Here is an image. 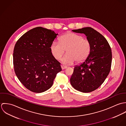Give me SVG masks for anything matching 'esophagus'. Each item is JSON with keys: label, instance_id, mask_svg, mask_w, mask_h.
I'll return each mask as SVG.
<instances>
[{"label": "esophagus", "instance_id": "esophagus-1", "mask_svg": "<svg viewBox=\"0 0 126 126\" xmlns=\"http://www.w3.org/2000/svg\"><path fill=\"white\" fill-rule=\"evenodd\" d=\"M61 68L63 70V69H64L65 68H67V66H65V65H61Z\"/></svg>", "mask_w": 126, "mask_h": 126}]
</instances>
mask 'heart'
Returning a JSON list of instances; mask_svg holds the SVG:
<instances>
[{
    "label": "heart",
    "instance_id": "1",
    "mask_svg": "<svg viewBox=\"0 0 126 126\" xmlns=\"http://www.w3.org/2000/svg\"><path fill=\"white\" fill-rule=\"evenodd\" d=\"M90 41L79 34L67 33L59 38V42L53 41L51 44L50 49L54 58L60 60L65 50L67 53L62 59L65 64H71L75 61L79 63L84 61L91 51Z\"/></svg>",
    "mask_w": 126,
    "mask_h": 126
}]
</instances>
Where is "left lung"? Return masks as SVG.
I'll use <instances>...</instances> for the list:
<instances>
[{"label":"left lung","mask_w":126,"mask_h":126,"mask_svg":"<svg viewBox=\"0 0 126 126\" xmlns=\"http://www.w3.org/2000/svg\"><path fill=\"white\" fill-rule=\"evenodd\" d=\"M72 31L85 34L91 47L90 54L85 61L74 67L70 83L77 90L83 93L91 92L103 83L110 73L111 50L106 38L91 27Z\"/></svg>","instance_id":"8db88e82"}]
</instances>
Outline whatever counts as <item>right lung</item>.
Wrapping results in <instances>:
<instances>
[{
  "instance_id": "obj_1",
  "label": "right lung",
  "mask_w": 126,
  "mask_h": 126,
  "mask_svg": "<svg viewBox=\"0 0 126 126\" xmlns=\"http://www.w3.org/2000/svg\"><path fill=\"white\" fill-rule=\"evenodd\" d=\"M58 34L41 27L33 28L16 43L13 53L15 72L28 90L42 93L49 89L58 73L62 71L50 46Z\"/></svg>"
}]
</instances>
